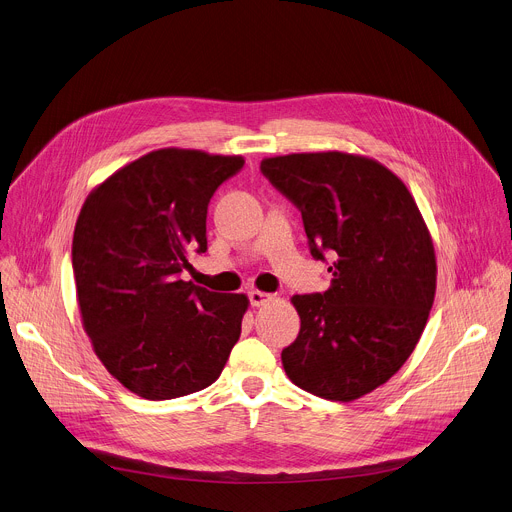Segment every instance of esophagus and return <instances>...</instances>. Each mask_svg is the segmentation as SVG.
I'll list each match as a JSON object with an SVG mask.
<instances>
[{"mask_svg":"<svg viewBox=\"0 0 512 512\" xmlns=\"http://www.w3.org/2000/svg\"><path fill=\"white\" fill-rule=\"evenodd\" d=\"M249 300H251V306H265L273 300V294H265V292L255 290V292L249 294Z\"/></svg>","mask_w":512,"mask_h":512,"instance_id":"1","label":"esophagus"}]
</instances>
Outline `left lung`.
Segmentation results:
<instances>
[{
	"mask_svg": "<svg viewBox=\"0 0 512 512\" xmlns=\"http://www.w3.org/2000/svg\"><path fill=\"white\" fill-rule=\"evenodd\" d=\"M261 171L300 208L312 257H337L327 292L292 296L300 333L282 351L286 374L320 398L357 400L396 374L425 331L437 290L427 222L404 181L363 155H277Z\"/></svg>",
	"mask_w": 512,
	"mask_h": 512,
	"instance_id": "1",
	"label": "left lung"
}]
</instances>
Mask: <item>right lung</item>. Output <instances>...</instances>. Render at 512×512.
<instances>
[{"label": "right lung", "mask_w": 512, "mask_h": 512, "mask_svg": "<svg viewBox=\"0 0 512 512\" xmlns=\"http://www.w3.org/2000/svg\"><path fill=\"white\" fill-rule=\"evenodd\" d=\"M241 155L167 147L120 167L85 198L73 232L83 331L132 394L171 400L214 384L241 337L245 294L179 280L206 251L208 202Z\"/></svg>", "instance_id": "add662e5"}]
</instances>
